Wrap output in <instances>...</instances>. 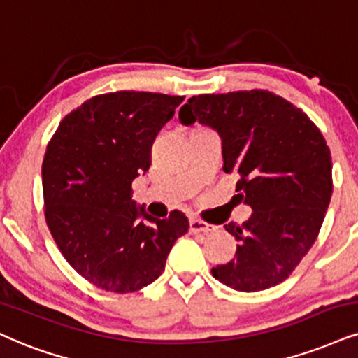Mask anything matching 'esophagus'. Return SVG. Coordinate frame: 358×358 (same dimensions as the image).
<instances>
[{"label":"esophagus","mask_w":358,"mask_h":358,"mask_svg":"<svg viewBox=\"0 0 358 358\" xmlns=\"http://www.w3.org/2000/svg\"><path fill=\"white\" fill-rule=\"evenodd\" d=\"M189 231H191L192 234H199V232L209 234V232L215 231V227L210 226V224L204 222V220H201V219H197V217H192L191 220H189Z\"/></svg>","instance_id":"34e87169"}]
</instances>
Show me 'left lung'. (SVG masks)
Here are the masks:
<instances>
[{
  "instance_id": "left-lung-1",
  "label": "left lung",
  "mask_w": 358,
  "mask_h": 358,
  "mask_svg": "<svg viewBox=\"0 0 358 358\" xmlns=\"http://www.w3.org/2000/svg\"><path fill=\"white\" fill-rule=\"evenodd\" d=\"M184 126L199 122L219 134L224 172L239 176L237 191L254 210L242 226L236 259L213 275L241 292L285 280L314 244L332 197V159L306 113L268 91L194 96L179 111Z\"/></svg>"
}]
</instances>
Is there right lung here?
Instances as JSON below:
<instances>
[{"label": "right lung", "instance_id": "1", "mask_svg": "<svg viewBox=\"0 0 358 358\" xmlns=\"http://www.w3.org/2000/svg\"><path fill=\"white\" fill-rule=\"evenodd\" d=\"M182 96L119 91L69 113L43 161L46 222L64 259L99 289L127 294L152 284L187 232L179 210L156 219L132 201L151 166L152 141Z\"/></svg>", "mask_w": 358, "mask_h": 358}]
</instances>
